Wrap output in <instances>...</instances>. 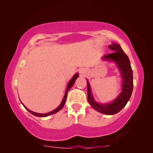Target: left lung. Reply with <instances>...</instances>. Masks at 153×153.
I'll return each instance as SVG.
<instances>
[{"label":"left lung","instance_id":"1","mask_svg":"<svg viewBox=\"0 0 153 153\" xmlns=\"http://www.w3.org/2000/svg\"><path fill=\"white\" fill-rule=\"evenodd\" d=\"M108 48L113 52L105 55L103 57V59L113 60L117 65L123 78L122 91L117 97V99L112 103L100 104H97L93 98L89 83L87 82L88 102L93 108L99 111L100 113L106 114V115H114L120 112L128 102L133 89V70L131 69L129 59L127 55L122 50L120 45L116 43H113L112 45H109Z\"/></svg>","mask_w":153,"mask_h":153}]
</instances>
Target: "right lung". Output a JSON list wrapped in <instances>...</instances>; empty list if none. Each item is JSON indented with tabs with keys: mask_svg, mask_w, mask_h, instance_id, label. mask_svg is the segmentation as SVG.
<instances>
[{
	"mask_svg": "<svg viewBox=\"0 0 153 153\" xmlns=\"http://www.w3.org/2000/svg\"><path fill=\"white\" fill-rule=\"evenodd\" d=\"M77 77H78V74H76V75H75V76H74V77H72V79H71V80L69 81V84H68V85H67V90H66L65 95V96H64V97H63V100H62V102H61V104H60V106H59L57 108L55 109V110L52 111H51V112H49V113H42V114H41V113H34V112H33V111H30V110H29L28 108H26V107L23 105V106H24V107L27 109V111H29V112H30L31 114H33V115L36 116V117H47V116L51 115H52V114L56 113L57 112H58L59 111L61 110V109L62 108V107L64 106V105H65V102H66V100H67V93H68V91H69L70 88L72 87L73 85H74V83H75V82H76V79L77 78Z\"/></svg>",
	"mask_w": 153,
	"mask_h": 153,
	"instance_id": "right-lung-1",
	"label": "right lung"
}]
</instances>
